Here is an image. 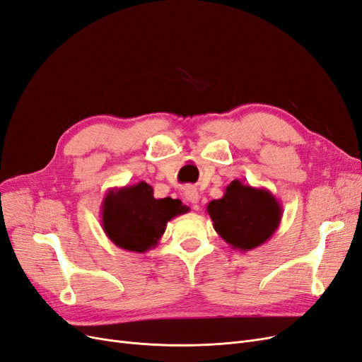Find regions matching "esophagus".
Listing matches in <instances>:
<instances>
[{"label": "esophagus", "instance_id": "34e87169", "mask_svg": "<svg viewBox=\"0 0 362 362\" xmlns=\"http://www.w3.org/2000/svg\"><path fill=\"white\" fill-rule=\"evenodd\" d=\"M184 196H185V199H187L190 204H193V205H196L199 202V193H198V190H196L194 187H185L184 189Z\"/></svg>", "mask_w": 362, "mask_h": 362}]
</instances>
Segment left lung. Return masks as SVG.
Returning <instances> with one entry per match:
<instances>
[{"label": "left lung", "instance_id": "left-lung-1", "mask_svg": "<svg viewBox=\"0 0 362 362\" xmlns=\"http://www.w3.org/2000/svg\"><path fill=\"white\" fill-rule=\"evenodd\" d=\"M216 233L235 250L247 252L264 245L282 218L279 201L267 189L234 180L221 199L206 205Z\"/></svg>", "mask_w": 362, "mask_h": 362}]
</instances>
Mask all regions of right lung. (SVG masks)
I'll list each match as a JSON object with an SVG mask.
<instances>
[{
	"label": "right lung",
	"instance_id": "1",
	"mask_svg": "<svg viewBox=\"0 0 362 362\" xmlns=\"http://www.w3.org/2000/svg\"><path fill=\"white\" fill-rule=\"evenodd\" d=\"M189 211L180 199H156L145 181L110 189L101 206L105 235L120 249L144 254L154 249L173 217Z\"/></svg>",
	"mask_w": 362,
	"mask_h": 362
}]
</instances>
